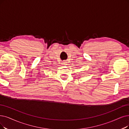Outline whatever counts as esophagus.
<instances>
[{"label": "esophagus", "mask_w": 129, "mask_h": 129, "mask_svg": "<svg viewBox=\"0 0 129 129\" xmlns=\"http://www.w3.org/2000/svg\"><path fill=\"white\" fill-rule=\"evenodd\" d=\"M62 64H63V65H65V64H66V61H64V62H63L62 63Z\"/></svg>", "instance_id": "obj_1"}]
</instances>
